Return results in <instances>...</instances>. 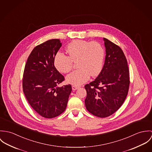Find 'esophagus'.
I'll return each instance as SVG.
<instances>
[{
	"label": "esophagus",
	"mask_w": 152,
	"mask_h": 152,
	"mask_svg": "<svg viewBox=\"0 0 152 152\" xmlns=\"http://www.w3.org/2000/svg\"><path fill=\"white\" fill-rule=\"evenodd\" d=\"M72 90H77V89H78L79 88V87L78 86H72Z\"/></svg>",
	"instance_id": "esophagus-1"
}]
</instances>
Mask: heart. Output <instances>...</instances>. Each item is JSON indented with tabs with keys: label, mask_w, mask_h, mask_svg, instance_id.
Segmentation results:
<instances>
[{
	"label": "heart",
	"mask_w": 152,
	"mask_h": 152,
	"mask_svg": "<svg viewBox=\"0 0 152 152\" xmlns=\"http://www.w3.org/2000/svg\"><path fill=\"white\" fill-rule=\"evenodd\" d=\"M69 56L58 52L54 59L55 66L59 72L67 73L73 66V62L77 61L79 68L66 76V82L74 86L86 82L91 75L98 76L102 69L105 52L101 44L95 41L75 40L68 45Z\"/></svg>",
	"instance_id": "1"
}]
</instances>
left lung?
I'll return each instance as SVG.
<instances>
[{
  "instance_id": "obj_1",
  "label": "left lung",
  "mask_w": 152,
  "mask_h": 152,
  "mask_svg": "<svg viewBox=\"0 0 152 152\" xmlns=\"http://www.w3.org/2000/svg\"><path fill=\"white\" fill-rule=\"evenodd\" d=\"M105 47L104 65L98 77L85 85V105L93 115L105 118L116 112L125 101L129 87L127 60L121 48L103 38Z\"/></svg>"
}]
</instances>
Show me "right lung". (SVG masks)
I'll list each match as a JSON object with an SVG mask.
<instances>
[{
    "label": "right lung",
    "instance_id": "obj_1",
    "mask_svg": "<svg viewBox=\"0 0 152 152\" xmlns=\"http://www.w3.org/2000/svg\"><path fill=\"white\" fill-rule=\"evenodd\" d=\"M62 46L59 39H52L36 46L30 54L23 73V89L34 110L46 118L56 117L65 110L70 84L58 87L64 76L54 66V59Z\"/></svg>",
    "mask_w": 152,
    "mask_h": 152
}]
</instances>
